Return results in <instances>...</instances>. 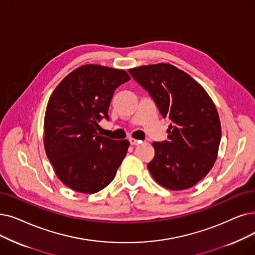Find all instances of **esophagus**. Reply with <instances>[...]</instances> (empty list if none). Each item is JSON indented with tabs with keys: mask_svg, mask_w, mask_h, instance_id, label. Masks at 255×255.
<instances>
[{
	"mask_svg": "<svg viewBox=\"0 0 255 255\" xmlns=\"http://www.w3.org/2000/svg\"><path fill=\"white\" fill-rule=\"evenodd\" d=\"M129 142H130L131 146H135V145H138L140 140H137L135 138H129Z\"/></svg>",
	"mask_w": 255,
	"mask_h": 255,
	"instance_id": "esophagus-1",
	"label": "esophagus"
}]
</instances>
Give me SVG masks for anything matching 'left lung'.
Wrapping results in <instances>:
<instances>
[{
    "instance_id": "obj_1",
    "label": "left lung",
    "mask_w": 255,
    "mask_h": 255,
    "mask_svg": "<svg viewBox=\"0 0 255 255\" xmlns=\"http://www.w3.org/2000/svg\"><path fill=\"white\" fill-rule=\"evenodd\" d=\"M128 72L149 93L162 118L171 120L168 140L152 143L149 172L165 189H190L212 170L218 156L221 123L213 100L189 74L170 63Z\"/></svg>"
}]
</instances>
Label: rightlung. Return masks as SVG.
I'll list each match as a JSON object with an SVG mask.
<instances>
[{"label": "right lung", "instance_id": "1", "mask_svg": "<svg viewBox=\"0 0 255 255\" xmlns=\"http://www.w3.org/2000/svg\"><path fill=\"white\" fill-rule=\"evenodd\" d=\"M130 80L124 70L84 64L71 72L52 93L43 121V145L55 174L73 191L94 194L115 178L129 141L98 134L108 120L115 90Z\"/></svg>", "mask_w": 255, "mask_h": 255}]
</instances>
